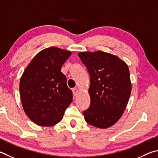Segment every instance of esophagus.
I'll return each mask as SVG.
<instances>
[{
	"instance_id": "obj_1",
	"label": "esophagus",
	"mask_w": 158,
	"mask_h": 158,
	"mask_svg": "<svg viewBox=\"0 0 158 158\" xmlns=\"http://www.w3.org/2000/svg\"><path fill=\"white\" fill-rule=\"evenodd\" d=\"M78 92H79L78 89H77V88H73V94H74V97L77 95V94H78Z\"/></svg>"
}]
</instances>
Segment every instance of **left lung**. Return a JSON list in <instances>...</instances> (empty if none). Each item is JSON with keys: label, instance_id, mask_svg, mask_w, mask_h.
<instances>
[{"label": "left lung", "instance_id": "1", "mask_svg": "<svg viewBox=\"0 0 158 158\" xmlns=\"http://www.w3.org/2000/svg\"><path fill=\"white\" fill-rule=\"evenodd\" d=\"M78 56L90 74V104L83 111L85 122L106 128L118 121L131 93L127 64L113 54L97 51L81 52Z\"/></svg>", "mask_w": 158, "mask_h": 158}]
</instances>
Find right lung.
<instances>
[{"mask_svg": "<svg viewBox=\"0 0 158 158\" xmlns=\"http://www.w3.org/2000/svg\"><path fill=\"white\" fill-rule=\"evenodd\" d=\"M71 54L48 48L37 54L25 68L20 81V94L25 113L35 124L42 127L57 124L73 102V92L61 72Z\"/></svg>", "mask_w": 158, "mask_h": 158, "instance_id": "right-lung-1", "label": "right lung"}]
</instances>
